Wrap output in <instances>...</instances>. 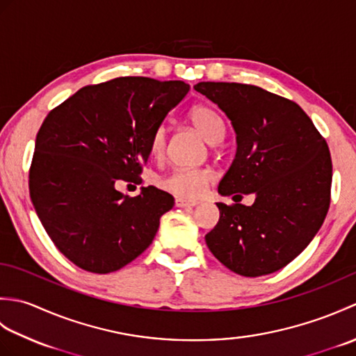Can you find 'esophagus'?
Wrapping results in <instances>:
<instances>
[{
  "label": "esophagus",
  "instance_id": "obj_1",
  "mask_svg": "<svg viewBox=\"0 0 356 356\" xmlns=\"http://www.w3.org/2000/svg\"><path fill=\"white\" fill-rule=\"evenodd\" d=\"M195 205H199V202L186 200V199H182V197H177L176 199V207L177 208H194Z\"/></svg>",
  "mask_w": 356,
  "mask_h": 356
}]
</instances>
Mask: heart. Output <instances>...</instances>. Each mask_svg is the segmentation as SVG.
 <instances>
[{
  "label": "heart",
  "mask_w": 356,
  "mask_h": 356,
  "mask_svg": "<svg viewBox=\"0 0 356 356\" xmlns=\"http://www.w3.org/2000/svg\"><path fill=\"white\" fill-rule=\"evenodd\" d=\"M190 122L197 130V133L205 139L209 145H217L225 138V122L220 115L208 107V105H197L190 111ZM166 147V128L163 125L157 127L151 136L149 149L151 154L159 157L163 154ZM213 174L203 168H172L162 179V188L166 191L185 199H197L209 185Z\"/></svg>",
  "instance_id": "1"
}]
</instances>
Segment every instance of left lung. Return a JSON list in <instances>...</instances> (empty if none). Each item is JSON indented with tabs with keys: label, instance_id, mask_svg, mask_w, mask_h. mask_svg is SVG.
Returning <instances> with one entry per match:
<instances>
[{
	"label": "left lung",
	"instance_id": "8db88e82",
	"mask_svg": "<svg viewBox=\"0 0 356 356\" xmlns=\"http://www.w3.org/2000/svg\"><path fill=\"white\" fill-rule=\"evenodd\" d=\"M194 88L225 113L236 131V157L218 194L255 195L251 207L217 203L220 218L205 236L207 245L238 275L272 274L305 251L326 218L327 143L300 105L286 97L237 82H199Z\"/></svg>",
	"mask_w": 356,
	"mask_h": 356
}]
</instances>
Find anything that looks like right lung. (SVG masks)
I'll list each match as a JSON object with an SVG mask.
<instances>
[{
	"label": "right lung",
	"instance_id": "right-lung-1",
	"mask_svg": "<svg viewBox=\"0 0 356 356\" xmlns=\"http://www.w3.org/2000/svg\"><path fill=\"white\" fill-rule=\"evenodd\" d=\"M190 92L182 81L116 78L78 90L36 134L30 199L55 246L81 269L108 274L153 243L172 195L156 186L128 197L166 115Z\"/></svg>",
	"mask_w": 356,
	"mask_h": 356
}]
</instances>
